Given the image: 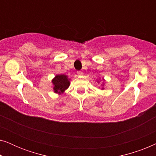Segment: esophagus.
I'll return each instance as SVG.
<instances>
[{"mask_svg":"<svg viewBox=\"0 0 156 156\" xmlns=\"http://www.w3.org/2000/svg\"><path fill=\"white\" fill-rule=\"evenodd\" d=\"M77 74H78L79 76L83 75V72H82V71H77Z\"/></svg>","mask_w":156,"mask_h":156,"instance_id":"1","label":"esophagus"}]
</instances>
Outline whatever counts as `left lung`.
I'll use <instances>...</instances> for the list:
<instances>
[{
  "mask_svg": "<svg viewBox=\"0 0 156 156\" xmlns=\"http://www.w3.org/2000/svg\"><path fill=\"white\" fill-rule=\"evenodd\" d=\"M102 89H103V88H102Z\"/></svg>",
  "mask_w": 156,
  "mask_h": 156,
  "instance_id": "obj_1",
  "label": "left lung"
}]
</instances>
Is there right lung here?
I'll list each match as a JSON object with an SVG mask.
<instances>
[{
  "instance_id": "add662e5",
  "label": "right lung",
  "mask_w": 156,
  "mask_h": 156,
  "mask_svg": "<svg viewBox=\"0 0 156 156\" xmlns=\"http://www.w3.org/2000/svg\"><path fill=\"white\" fill-rule=\"evenodd\" d=\"M54 85V91L55 93L62 94L69 86V80L68 76L65 74H58L52 81Z\"/></svg>"
}]
</instances>
